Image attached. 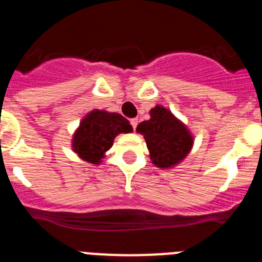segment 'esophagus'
I'll return each mask as SVG.
<instances>
[{
	"label": "esophagus",
	"instance_id": "obj_1",
	"mask_svg": "<svg viewBox=\"0 0 262 262\" xmlns=\"http://www.w3.org/2000/svg\"><path fill=\"white\" fill-rule=\"evenodd\" d=\"M129 122H131V126H133V128L136 129V127H138V122H139V120L136 119V118H133V119L129 120Z\"/></svg>",
	"mask_w": 262,
	"mask_h": 262
}]
</instances>
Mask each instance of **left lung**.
<instances>
[{"label":"left lung","instance_id":"8db88e82","mask_svg":"<svg viewBox=\"0 0 262 262\" xmlns=\"http://www.w3.org/2000/svg\"><path fill=\"white\" fill-rule=\"evenodd\" d=\"M151 119L139 124L136 131L144 135L151 160L159 168H170L184 160L193 147V136L186 127L163 106L149 111Z\"/></svg>","mask_w":262,"mask_h":262}]
</instances>
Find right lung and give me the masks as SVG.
Masks as SVG:
<instances>
[{
	"label": "right lung",
	"mask_w": 262,
	"mask_h": 262,
	"mask_svg": "<svg viewBox=\"0 0 262 262\" xmlns=\"http://www.w3.org/2000/svg\"><path fill=\"white\" fill-rule=\"evenodd\" d=\"M131 131L133 126L118 113L93 110L81 120L73 136V151L88 163L99 164L113 145L115 136Z\"/></svg>",
	"instance_id": "right-lung-1"
}]
</instances>
